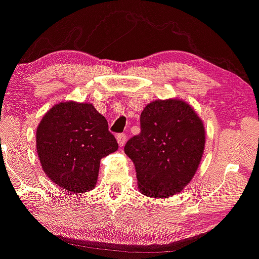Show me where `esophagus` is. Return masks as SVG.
Masks as SVG:
<instances>
[{
    "label": "esophagus",
    "instance_id": "34e87169",
    "mask_svg": "<svg viewBox=\"0 0 259 259\" xmlns=\"http://www.w3.org/2000/svg\"><path fill=\"white\" fill-rule=\"evenodd\" d=\"M116 140H117V143H119V145L122 147V146H124V144L126 142V136L124 134H119L116 136Z\"/></svg>",
    "mask_w": 259,
    "mask_h": 259
}]
</instances>
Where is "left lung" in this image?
<instances>
[{
  "instance_id": "obj_1",
  "label": "left lung",
  "mask_w": 259,
  "mask_h": 259,
  "mask_svg": "<svg viewBox=\"0 0 259 259\" xmlns=\"http://www.w3.org/2000/svg\"><path fill=\"white\" fill-rule=\"evenodd\" d=\"M140 128L124 146L139 191L168 198L185 189L199 166L206 139L203 121L187 102L170 98L146 105Z\"/></svg>"
}]
</instances>
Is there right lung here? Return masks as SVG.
Wrapping results in <instances>:
<instances>
[{"mask_svg": "<svg viewBox=\"0 0 259 259\" xmlns=\"http://www.w3.org/2000/svg\"><path fill=\"white\" fill-rule=\"evenodd\" d=\"M43 171L74 194L96 186L101 158L119 148L104 116L91 103L61 102L46 112L36 131Z\"/></svg>", "mask_w": 259, "mask_h": 259, "instance_id": "1", "label": "right lung"}]
</instances>
